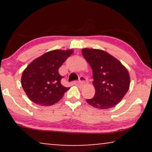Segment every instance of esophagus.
Wrapping results in <instances>:
<instances>
[{"mask_svg":"<svg viewBox=\"0 0 152 152\" xmlns=\"http://www.w3.org/2000/svg\"><path fill=\"white\" fill-rule=\"evenodd\" d=\"M86 83H87V81L84 77H81L80 81L75 82V84L77 85H84V84H86Z\"/></svg>","mask_w":152,"mask_h":152,"instance_id":"obj_1","label":"esophagus"}]
</instances>
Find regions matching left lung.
<instances>
[{
    "instance_id": "left-lung-1",
    "label": "left lung",
    "mask_w": 152,
    "mask_h": 152,
    "mask_svg": "<svg viewBox=\"0 0 152 152\" xmlns=\"http://www.w3.org/2000/svg\"><path fill=\"white\" fill-rule=\"evenodd\" d=\"M82 53L92 68L93 84L95 90V96L86 102L99 109L115 107L129 88L128 70L119 60L106 51L83 48Z\"/></svg>"
}]
</instances>
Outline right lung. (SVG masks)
Returning <instances> with one entry per match:
<instances>
[{"mask_svg":"<svg viewBox=\"0 0 152 152\" xmlns=\"http://www.w3.org/2000/svg\"><path fill=\"white\" fill-rule=\"evenodd\" d=\"M73 50H54L47 52L31 62L23 72L21 85L27 96L41 106L57 103L69 88L62 86L59 68Z\"/></svg>","mask_w":152,"mask_h":152,"instance_id":"1","label":"right lung"}]
</instances>
